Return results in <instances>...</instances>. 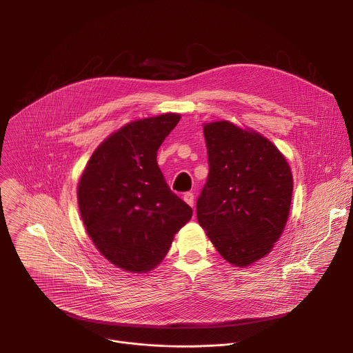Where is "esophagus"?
Masks as SVG:
<instances>
[{
	"instance_id": "obj_1",
	"label": "esophagus",
	"mask_w": 353,
	"mask_h": 353,
	"mask_svg": "<svg viewBox=\"0 0 353 353\" xmlns=\"http://www.w3.org/2000/svg\"><path fill=\"white\" fill-rule=\"evenodd\" d=\"M183 199L185 201V203L190 205V207H194V194L192 192H185L183 195Z\"/></svg>"
}]
</instances>
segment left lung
Returning a JSON list of instances; mask_svg holds the SVG:
<instances>
[{
	"instance_id": "left-lung-1",
	"label": "left lung",
	"mask_w": 353,
	"mask_h": 353,
	"mask_svg": "<svg viewBox=\"0 0 353 353\" xmlns=\"http://www.w3.org/2000/svg\"><path fill=\"white\" fill-rule=\"evenodd\" d=\"M210 173L196 218L218 253L244 268L265 257L289 218L293 177L260 132L221 120L204 124Z\"/></svg>"
}]
</instances>
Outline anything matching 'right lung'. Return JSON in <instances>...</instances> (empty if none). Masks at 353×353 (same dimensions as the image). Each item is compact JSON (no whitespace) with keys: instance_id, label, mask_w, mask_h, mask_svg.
<instances>
[{"instance_id":"add662e5","label":"right lung","mask_w":353,"mask_h":353,"mask_svg":"<svg viewBox=\"0 0 353 353\" xmlns=\"http://www.w3.org/2000/svg\"><path fill=\"white\" fill-rule=\"evenodd\" d=\"M181 116L166 113L123 125L100 143L78 183L85 229L108 261L143 274L166 257L192 210L168 185L158 149Z\"/></svg>"}]
</instances>
